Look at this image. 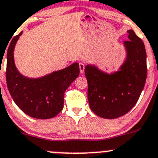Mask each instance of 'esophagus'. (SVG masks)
Returning a JSON list of instances; mask_svg holds the SVG:
<instances>
[{
  "mask_svg": "<svg viewBox=\"0 0 158 158\" xmlns=\"http://www.w3.org/2000/svg\"><path fill=\"white\" fill-rule=\"evenodd\" d=\"M79 70H80V73H82L85 70V65L82 63H79Z\"/></svg>",
  "mask_w": 158,
  "mask_h": 158,
  "instance_id": "1",
  "label": "esophagus"
}]
</instances>
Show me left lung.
Listing matches in <instances>:
<instances>
[{
	"mask_svg": "<svg viewBox=\"0 0 158 158\" xmlns=\"http://www.w3.org/2000/svg\"><path fill=\"white\" fill-rule=\"evenodd\" d=\"M123 43L125 61L118 71L108 73L95 65H86L89 106L103 118H117L128 113L138 102L147 78V55L143 41L128 30Z\"/></svg>",
	"mask_w": 158,
	"mask_h": 158,
	"instance_id": "left-lung-1",
	"label": "left lung"
}]
</instances>
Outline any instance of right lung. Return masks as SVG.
<instances>
[{
  "instance_id": "add662e5",
  "label": "right lung",
  "mask_w": 158,
  "mask_h": 158,
  "mask_svg": "<svg viewBox=\"0 0 158 158\" xmlns=\"http://www.w3.org/2000/svg\"><path fill=\"white\" fill-rule=\"evenodd\" d=\"M20 32L13 38L7 54V85L14 102L25 114L38 119L55 117L63 109L64 92L79 76V63L39 78L22 75L16 67L14 51Z\"/></svg>"
}]
</instances>
